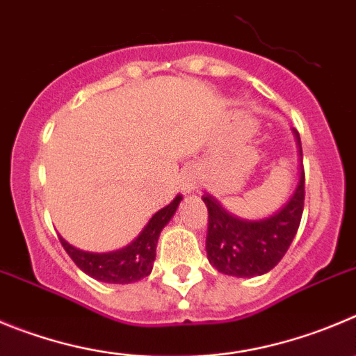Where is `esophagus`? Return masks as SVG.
<instances>
[{
  "mask_svg": "<svg viewBox=\"0 0 356 356\" xmlns=\"http://www.w3.org/2000/svg\"><path fill=\"white\" fill-rule=\"evenodd\" d=\"M198 186V172L193 170V168H189V170H186L184 174H182L181 177V188L184 189L186 193H191V191H195Z\"/></svg>",
  "mask_w": 356,
  "mask_h": 356,
  "instance_id": "esophagus-1",
  "label": "esophagus"
}]
</instances>
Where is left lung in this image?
I'll return each instance as SVG.
<instances>
[{"label":"left lung","instance_id":"8db88e82","mask_svg":"<svg viewBox=\"0 0 356 356\" xmlns=\"http://www.w3.org/2000/svg\"><path fill=\"white\" fill-rule=\"evenodd\" d=\"M293 131L298 149V182L286 204L264 219H241L230 214L214 197L205 193L202 200L209 211L205 249L209 264L221 274L235 277H254L267 274L284 257L297 235L304 211V167L302 144L297 129Z\"/></svg>","mask_w":356,"mask_h":356}]
</instances>
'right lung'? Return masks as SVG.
I'll return each mask as SVG.
<instances>
[{
	"label": "right lung",
	"instance_id": "1",
	"mask_svg": "<svg viewBox=\"0 0 356 356\" xmlns=\"http://www.w3.org/2000/svg\"><path fill=\"white\" fill-rule=\"evenodd\" d=\"M182 197L177 195L167 207L156 212L147 221L140 234L128 245L108 253H89L73 248L72 244L59 237L63 248L70 254L75 265L96 281L114 284H129L147 277L152 272L156 258V245L161 230L168 225L181 204Z\"/></svg>",
	"mask_w": 356,
	"mask_h": 356
}]
</instances>
